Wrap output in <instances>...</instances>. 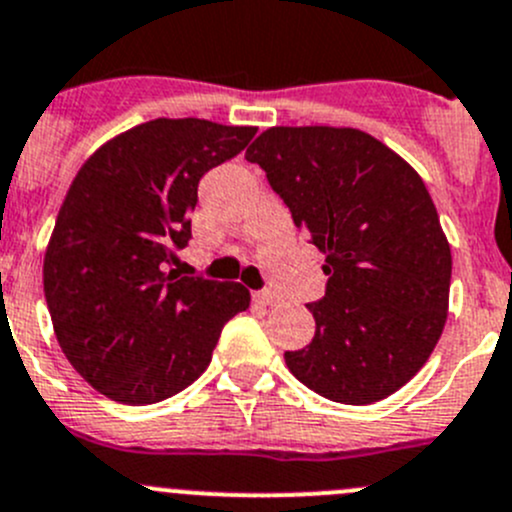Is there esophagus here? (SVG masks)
Wrapping results in <instances>:
<instances>
[{
  "label": "esophagus",
  "instance_id": "obj_1",
  "mask_svg": "<svg viewBox=\"0 0 512 512\" xmlns=\"http://www.w3.org/2000/svg\"><path fill=\"white\" fill-rule=\"evenodd\" d=\"M252 300L262 307H270V305H277V302H280V297L270 290H262V292H255V295H252Z\"/></svg>",
  "mask_w": 512,
  "mask_h": 512
}]
</instances>
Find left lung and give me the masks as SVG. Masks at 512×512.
I'll list each match as a JSON object with an SVG mask.
<instances>
[{"instance_id": "left-lung-1", "label": "left lung", "mask_w": 512, "mask_h": 512, "mask_svg": "<svg viewBox=\"0 0 512 512\" xmlns=\"http://www.w3.org/2000/svg\"><path fill=\"white\" fill-rule=\"evenodd\" d=\"M297 230L325 252L315 337L285 352L292 375L345 405L388 398L443 335L453 255L423 177L355 127H270L247 147Z\"/></svg>"}]
</instances>
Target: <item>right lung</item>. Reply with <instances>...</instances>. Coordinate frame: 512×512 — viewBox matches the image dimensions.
<instances>
[{
    "label": "right lung",
    "mask_w": 512,
    "mask_h": 512,
    "mask_svg": "<svg viewBox=\"0 0 512 512\" xmlns=\"http://www.w3.org/2000/svg\"><path fill=\"white\" fill-rule=\"evenodd\" d=\"M257 127L152 119L112 137L79 167L44 252V297L74 370L104 398L152 405L197 380L240 282L177 277L200 177L232 160Z\"/></svg>",
    "instance_id": "obj_1"
}]
</instances>
